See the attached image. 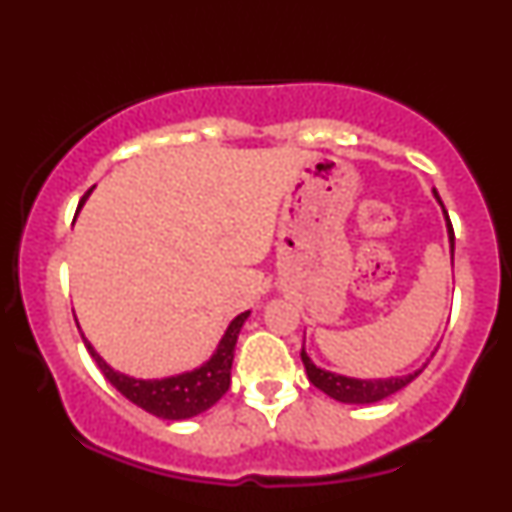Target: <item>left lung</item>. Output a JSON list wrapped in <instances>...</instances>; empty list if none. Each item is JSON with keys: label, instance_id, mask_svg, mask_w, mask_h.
<instances>
[{"label": "left lung", "instance_id": "obj_1", "mask_svg": "<svg viewBox=\"0 0 512 512\" xmlns=\"http://www.w3.org/2000/svg\"><path fill=\"white\" fill-rule=\"evenodd\" d=\"M434 197L436 201L441 203L439 194L434 190ZM443 208V203H441ZM445 215V210H443ZM445 221H448V215H445ZM448 237H450V259H454V244H452V237L454 232L450 228V221H448ZM302 362H304V369H306V376H309L311 383L324 392L331 398H336L340 403H347V405H369V403H378L383 401V398L396 394L398 389H403L405 385H410L412 380L421 374L425 369L418 367L414 369L412 374H405V376H392V378H351V376H342L336 374V371H329V369H322L315 365V362L309 358V353H306L304 345H302Z\"/></svg>", "mask_w": 512, "mask_h": 512}]
</instances>
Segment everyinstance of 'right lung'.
I'll return each mask as SVG.
<instances>
[{"mask_svg": "<svg viewBox=\"0 0 512 512\" xmlns=\"http://www.w3.org/2000/svg\"><path fill=\"white\" fill-rule=\"evenodd\" d=\"M87 197L89 192L82 197L78 210L82 208V203L87 201ZM248 315L250 311L239 313L237 318L228 324V329L224 336H221L217 349L212 351V356L203 362V365L165 378H134L129 374H123V371L114 369L100 356L94 345L85 338V333L80 331V336L102 374H105V378L120 394L129 398L134 405L143 407L145 412L165 418V421H183V418H192L210 410V407L228 392L235 345Z\"/></svg>", "mask_w": 512, "mask_h": 512, "instance_id": "right-lung-1", "label": "right lung"}]
</instances>
